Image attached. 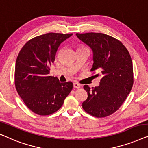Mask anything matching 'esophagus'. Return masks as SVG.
<instances>
[{"label": "esophagus", "mask_w": 148, "mask_h": 148, "mask_svg": "<svg viewBox=\"0 0 148 148\" xmlns=\"http://www.w3.org/2000/svg\"><path fill=\"white\" fill-rule=\"evenodd\" d=\"M73 86H74V87L76 88H79L80 87V85L78 83V82H74V83H73Z\"/></svg>", "instance_id": "34e87169"}]
</instances>
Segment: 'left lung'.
<instances>
[{
	"mask_svg": "<svg viewBox=\"0 0 148 148\" xmlns=\"http://www.w3.org/2000/svg\"><path fill=\"white\" fill-rule=\"evenodd\" d=\"M80 40L93 51L90 71L98 70L99 85H84L88 97L82 106L92 116L106 117L119 109L133 85V63L129 51L121 41L102 33H76Z\"/></svg>",
	"mask_w": 148,
	"mask_h": 148,
	"instance_id": "8db88e82",
	"label": "left lung"
}]
</instances>
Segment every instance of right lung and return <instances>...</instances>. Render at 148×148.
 I'll use <instances>...</instances> for the list:
<instances>
[{
	"mask_svg": "<svg viewBox=\"0 0 148 148\" xmlns=\"http://www.w3.org/2000/svg\"><path fill=\"white\" fill-rule=\"evenodd\" d=\"M72 34L47 33L27 41L19 51L15 68L19 95L34 113L47 116L62 107L73 88L72 82H60L49 76L60 44Z\"/></svg>",
	"mask_w": 148,
	"mask_h": 148,
	"instance_id": "add662e5",
	"label": "right lung"
}]
</instances>
